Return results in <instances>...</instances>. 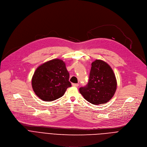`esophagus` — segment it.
<instances>
[{"label": "esophagus", "mask_w": 147, "mask_h": 147, "mask_svg": "<svg viewBox=\"0 0 147 147\" xmlns=\"http://www.w3.org/2000/svg\"><path fill=\"white\" fill-rule=\"evenodd\" d=\"M72 85L73 86H75V87H78L79 86L78 84H72Z\"/></svg>", "instance_id": "34e87169"}]
</instances>
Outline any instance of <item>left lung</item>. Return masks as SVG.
I'll use <instances>...</instances> for the list:
<instances>
[{
    "label": "left lung",
    "mask_w": 147,
    "mask_h": 147,
    "mask_svg": "<svg viewBox=\"0 0 147 147\" xmlns=\"http://www.w3.org/2000/svg\"><path fill=\"white\" fill-rule=\"evenodd\" d=\"M117 89L115 74L106 62L96 59L92 63L88 84L79 88L80 93L89 103L98 105L108 102Z\"/></svg>",
    "instance_id": "1"
}]
</instances>
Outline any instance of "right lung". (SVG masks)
I'll return each instance as SVG.
<instances>
[{"instance_id": "1", "label": "right lung", "mask_w": 147, "mask_h": 147, "mask_svg": "<svg viewBox=\"0 0 147 147\" xmlns=\"http://www.w3.org/2000/svg\"><path fill=\"white\" fill-rule=\"evenodd\" d=\"M65 62L59 59H52L36 69L31 80L32 88L42 100L54 101L62 97L71 86Z\"/></svg>"}]
</instances>
